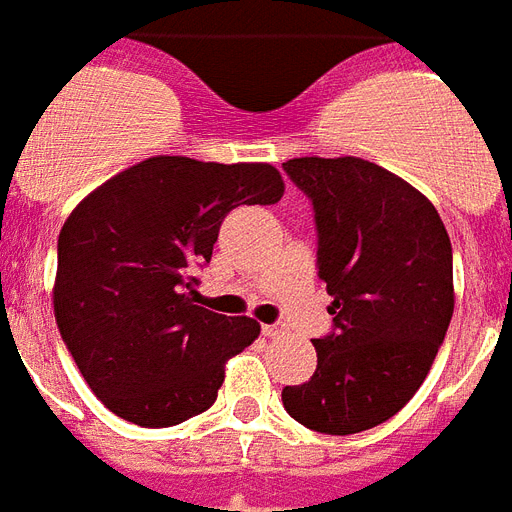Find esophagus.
Wrapping results in <instances>:
<instances>
[{"label": "esophagus", "instance_id": "esophagus-1", "mask_svg": "<svg viewBox=\"0 0 512 512\" xmlns=\"http://www.w3.org/2000/svg\"><path fill=\"white\" fill-rule=\"evenodd\" d=\"M261 333L267 335V338H282V335H288V327H285V325H264V327H261Z\"/></svg>", "mask_w": 512, "mask_h": 512}]
</instances>
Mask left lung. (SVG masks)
<instances>
[{
	"label": "left lung",
	"instance_id": "1",
	"mask_svg": "<svg viewBox=\"0 0 512 512\" xmlns=\"http://www.w3.org/2000/svg\"><path fill=\"white\" fill-rule=\"evenodd\" d=\"M282 169L314 206L317 275L333 333L317 370L282 388L293 420L330 436L386 423L423 386L455 312L452 243L410 182L354 155L293 158Z\"/></svg>",
	"mask_w": 512,
	"mask_h": 512
}]
</instances>
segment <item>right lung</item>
<instances>
[{
    "label": "right lung",
    "instance_id": "add662e5",
    "mask_svg": "<svg viewBox=\"0 0 512 512\" xmlns=\"http://www.w3.org/2000/svg\"><path fill=\"white\" fill-rule=\"evenodd\" d=\"M269 163L155 155L100 185L57 237L55 320L81 375L110 412L169 428L206 412L227 359L261 325L195 304L192 272L211 261L224 216L282 198Z\"/></svg>",
    "mask_w": 512,
    "mask_h": 512
}]
</instances>
